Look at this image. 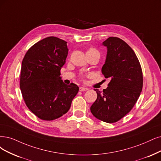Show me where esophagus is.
<instances>
[{
    "instance_id": "34e87169",
    "label": "esophagus",
    "mask_w": 161,
    "mask_h": 161,
    "mask_svg": "<svg viewBox=\"0 0 161 161\" xmlns=\"http://www.w3.org/2000/svg\"><path fill=\"white\" fill-rule=\"evenodd\" d=\"M88 90V89L86 88V87H80V92H86Z\"/></svg>"
}]
</instances>
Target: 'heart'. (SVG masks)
I'll return each mask as SVG.
<instances>
[{"mask_svg":"<svg viewBox=\"0 0 161 161\" xmlns=\"http://www.w3.org/2000/svg\"><path fill=\"white\" fill-rule=\"evenodd\" d=\"M99 53V52L96 49L93 48V47H90L87 52V53Z\"/></svg>","mask_w":161,"mask_h":161,"instance_id":"b5f03b06","label":"heart"}]
</instances>
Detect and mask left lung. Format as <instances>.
I'll use <instances>...</instances> for the list:
<instances>
[{
    "label": "left lung",
    "mask_w": 161,
    "mask_h": 161,
    "mask_svg": "<svg viewBox=\"0 0 161 161\" xmlns=\"http://www.w3.org/2000/svg\"><path fill=\"white\" fill-rule=\"evenodd\" d=\"M103 45L108 47V53L102 71L111 81L102 92L95 89L97 97L90 110L98 119L112 123L133 109L142 91L143 78L139 59L125 42L109 37Z\"/></svg>",
    "instance_id": "8db88e82"
}]
</instances>
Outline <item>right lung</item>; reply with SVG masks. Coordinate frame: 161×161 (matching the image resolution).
Returning a JSON list of instances; mask_svg holds the SVG:
<instances>
[{"label":"right lung","mask_w":161,"mask_h":161,"mask_svg":"<svg viewBox=\"0 0 161 161\" xmlns=\"http://www.w3.org/2000/svg\"><path fill=\"white\" fill-rule=\"evenodd\" d=\"M67 42L50 36L30 47L22 62L20 87L24 101L42 120L52 121L68 111L79 91L77 85L65 84L60 77L65 63Z\"/></svg>","instance_id":"add662e5"}]
</instances>
